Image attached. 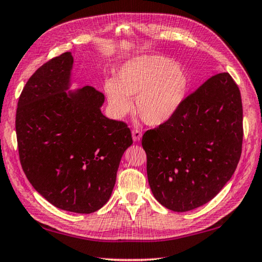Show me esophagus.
Masks as SVG:
<instances>
[{"instance_id":"obj_1","label":"esophagus","mask_w":262,"mask_h":262,"mask_svg":"<svg viewBox=\"0 0 262 262\" xmlns=\"http://www.w3.org/2000/svg\"><path fill=\"white\" fill-rule=\"evenodd\" d=\"M142 132L139 129H133L132 130V138L135 141H139L141 139Z\"/></svg>"}]
</instances>
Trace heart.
<instances>
[{
	"mask_svg": "<svg viewBox=\"0 0 262 262\" xmlns=\"http://www.w3.org/2000/svg\"><path fill=\"white\" fill-rule=\"evenodd\" d=\"M188 90L185 68L163 56H142L121 67L116 81L107 80L105 91L113 115L120 118L132 110L150 125H160L173 116Z\"/></svg>",
	"mask_w": 262,
	"mask_h": 262,
	"instance_id": "heart-1",
	"label": "heart"
}]
</instances>
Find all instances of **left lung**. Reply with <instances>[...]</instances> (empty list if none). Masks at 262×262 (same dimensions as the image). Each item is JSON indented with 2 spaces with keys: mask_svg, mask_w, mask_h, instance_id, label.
Wrapping results in <instances>:
<instances>
[{
  "mask_svg": "<svg viewBox=\"0 0 262 262\" xmlns=\"http://www.w3.org/2000/svg\"><path fill=\"white\" fill-rule=\"evenodd\" d=\"M242 144L238 85L229 73L215 74L185 98L169 121L142 136L152 195L174 212L208 203L234 174Z\"/></svg>",
  "mask_w": 262,
  "mask_h": 262,
  "instance_id": "1",
  "label": "left lung"
}]
</instances>
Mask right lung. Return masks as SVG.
I'll use <instances>...</instances> for the list:
<instances>
[{"instance_id":"add662e5","label":"right lung","mask_w":262,"mask_h":262,"mask_svg":"<svg viewBox=\"0 0 262 262\" xmlns=\"http://www.w3.org/2000/svg\"><path fill=\"white\" fill-rule=\"evenodd\" d=\"M72 65L71 52H63L29 77L16 113L18 151L25 174L44 199L89 214L110 200L132 136L126 123L102 115L105 96L96 88L67 95Z\"/></svg>"}]
</instances>
